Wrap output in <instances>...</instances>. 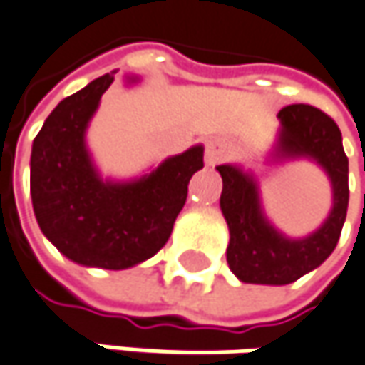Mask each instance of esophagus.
<instances>
[{
	"label": "esophagus",
	"instance_id": "esophagus-1",
	"mask_svg": "<svg viewBox=\"0 0 365 365\" xmlns=\"http://www.w3.org/2000/svg\"><path fill=\"white\" fill-rule=\"evenodd\" d=\"M227 157V146L223 142H219V140H210V142H206V153H204V161L206 165H210V167H215V165H219V163L223 161Z\"/></svg>",
	"mask_w": 365,
	"mask_h": 365
}]
</instances>
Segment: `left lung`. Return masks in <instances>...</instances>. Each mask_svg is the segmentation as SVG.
<instances>
[{
    "mask_svg": "<svg viewBox=\"0 0 365 365\" xmlns=\"http://www.w3.org/2000/svg\"><path fill=\"white\" fill-rule=\"evenodd\" d=\"M279 132L270 161H314L331 180L332 208L306 237H287L264 215L254 173L240 165H219L223 178L221 212L229 227L227 264L242 283L287 285L318 268L339 242L349 204V161L339 125L312 105L279 111Z\"/></svg>",
    "mask_w": 365,
    "mask_h": 365,
    "instance_id": "1",
    "label": "left lung"
}]
</instances>
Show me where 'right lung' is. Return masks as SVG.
I'll return each instance as SVG.
<instances>
[{
	"label": "right lung",
	"instance_id": "right-lung-1",
	"mask_svg": "<svg viewBox=\"0 0 365 365\" xmlns=\"http://www.w3.org/2000/svg\"><path fill=\"white\" fill-rule=\"evenodd\" d=\"M113 76L63 98L33 142L31 196L43 235L76 264L123 270L161 250L204 167V146L169 157L142 178L103 180L86 146V130ZM128 82H138L128 76Z\"/></svg>",
	"mask_w": 365,
	"mask_h": 365
}]
</instances>
